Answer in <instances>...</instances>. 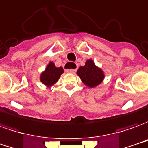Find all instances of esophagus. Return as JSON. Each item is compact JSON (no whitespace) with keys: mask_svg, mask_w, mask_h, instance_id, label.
Returning <instances> with one entry per match:
<instances>
[{"mask_svg":"<svg viewBox=\"0 0 148 148\" xmlns=\"http://www.w3.org/2000/svg\"><path fill=\"white\" fill-rule=\"evenodd\" d=\"M73 67V69H72L71 68ZM65 68H66V72H70V73H74V72H76V64H73L72 62H68L65 64Z\"/></svg>","mask_w":148,"mask_h":148,"instance_id":"34e87169","label":"esophagus"}]
</instances>
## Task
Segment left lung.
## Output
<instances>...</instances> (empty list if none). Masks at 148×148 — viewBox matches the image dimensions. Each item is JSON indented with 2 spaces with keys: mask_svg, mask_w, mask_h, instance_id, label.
<instances>
[{
  "mask_svg": "<svg viewBox=\"0 0 148 148\" xmlns=\"http://www.w3.org/2000/svg\"><path fill=\"white\" fill-rule=\"evenodd\" d=\"M76 73L82 82L89 88H95L104 79L103 70L98 68L92 59L88 60L84 66L79 67Z\"/></svg>",
  "mask_w": 148,
  "mask_h": 148,
  "instance_id": "8db88e82",
  "label": "left lung"
}]
</instances>
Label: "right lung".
Masks as SVG:
<instances>
[{"instance_id": "right-lung-1", "label": "right lung", "mask_w": 148, "mask_h": 148, "mask_svg": "<svg viewBox=\"0 0 148 148\" xmlns=\"http://www.w3.org/2000/svg\"><path fill=\"white\" fill-rule=\"evenodd\" d=\"M63 72H64V69L62 67L57 68L55 66L54 63L49 62L48 66L46 67L45 70L41 73L40 79L45 85L50 87L58 81L60 76Z\"/></svg>"}]
</instances>
